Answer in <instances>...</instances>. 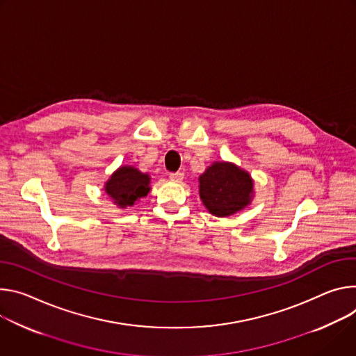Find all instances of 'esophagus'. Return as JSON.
I'll return each instance as SVG.
<instances>
[{
  "label": "esophagus",
  "instance_id": "1",
  "mask_svg": "<svg viewBox=\"0 0 356 356\" xmlns=\"http://www.w3.org/2000/svg\"><path fill=\"white\" fill-rule=\"evenodd\" d=\"M170 179H171L172 182H182V179H184V172H181V171H178V172H171V174H170Z\"/></svg>",
  "mask_w": 356,
  "mask_h": 356
}]
</instances>
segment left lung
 Here are the masks:
<instances>
[{"label":"left lung","mask_w":356,"mask_h":356,"mask_svg":"<svg viewBox=\"0 0 356 356\" xmlns=\"http://www.w3.org/2000/svg\"><path fill=\"white\" fill-rule=\"evenodd\" d=\"M253 179L248 171L216 161L200 177V196L205 208L225 218L245 209L253 200Z\"/></svg>","instance_id":"8db88e82"}]
</instances>
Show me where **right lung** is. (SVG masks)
Returning <instances> with one entry per match:
<instances>
[{
    "label": "right lung",
    "instance_id": "right-lung-1",
    "mask_svg": "<svg viewBox=\"0 0 356 356\" xmlns=\"http://www.w3.org/2000/svg\"><path fill=\"white\" fill-rule=\"evenodd\" d=\"M149 175L131 165L115 170L104 184L106 193L118 208L133 207L149 192Z\"/></svg>",
    "mask_w": 356,
    "mask_h": 356
}]
</instances>
